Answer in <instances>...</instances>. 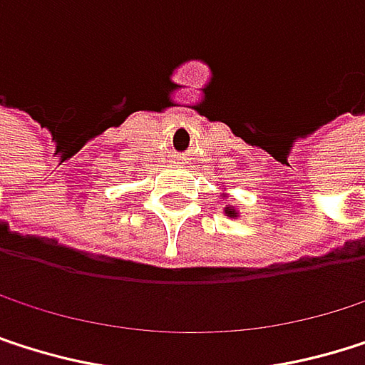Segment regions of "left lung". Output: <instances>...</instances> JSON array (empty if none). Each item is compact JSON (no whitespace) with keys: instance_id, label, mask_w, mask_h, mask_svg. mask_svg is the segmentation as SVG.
I'll return each mask as SVG.
<instances>
[{"instance_id":"left-lung-1","label":"left lung","mask_w":365,"mask_h":365,"mask_svg":"<svg viewBox=\"0 0 365 365\" xmlns=\"http://www.w3.org/2000/svg\"><path fill=\"white\" fill-rule=\"evenodd\" d=\"M225 212H227V215H230V217H236V210H234V208H227V210H225Z\"/></svg>"}]
</instances>
